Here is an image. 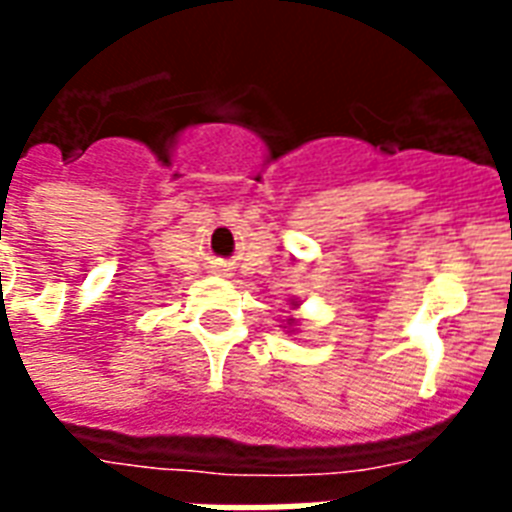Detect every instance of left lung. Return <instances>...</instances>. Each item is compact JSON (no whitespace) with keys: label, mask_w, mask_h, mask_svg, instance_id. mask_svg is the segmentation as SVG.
Returning <instances> with one entry per match:
<instances>
[{"label":"left lung","mask_w":512,"mask_h":512,"mask_svg":"<svg viewBox=\"0 0 512 512\" xmlns=\"http://www.w3.org/2000/svg\"><path fill=\"white\" fill-rule=\"evenodd\" d=\"M290 323H293V320H290Z\"/></svg>","instance_id":"1"}]
</instances>
